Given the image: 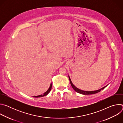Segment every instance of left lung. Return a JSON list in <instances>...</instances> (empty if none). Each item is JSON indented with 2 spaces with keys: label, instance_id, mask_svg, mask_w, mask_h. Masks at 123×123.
<instances>
[{
  "label": "left lung",
  "instance_id": "1",
  "mask_svg": "<svg viewBox=\"0 0 123 123\" xmlns=\"http://www.w3.org/2000/svg\"><path fill=\"white\" fill-rule=\"evenodd\" d=\"M68 78H69V81H70V83H71V84L72 85V86L73 87V88L74 89V90L76 92H77L78 93H79L80 94H84V95H90V94H95L96 93H98L99 92H100L101 90H103L104 89H105V87H106L107 86H105L103 87H102V88L98 90H97V91H82V90H81L79 89H78L77 87H76L72 83L71 80V78H70L69 76H68Z\"/></svg>",
  "mask_w": 123,
  "mask_h": 123
}]
</instances>
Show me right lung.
Wrapping results in <instances>:
<instances>
[{
	"instance_id": "add662e5",
	"label": "right lung",
	"mask_w": 123,
	"mask_h": 123,
	"mask_svg": "<svg viewBox=\"0 0 123 123\" xmlns=\"http://www.w3.org/2000/svg\"><path fill=\"white\" fill-rule=\"evenodd\" d=\"M51 86H52V85H51V83L50 84V86H49V89L47 90V92H45L43 94H41V95H38V96H33V97H43L44 96H46L47 95L50 91L51 89Z\"/></svg>"
}]
</instances>
